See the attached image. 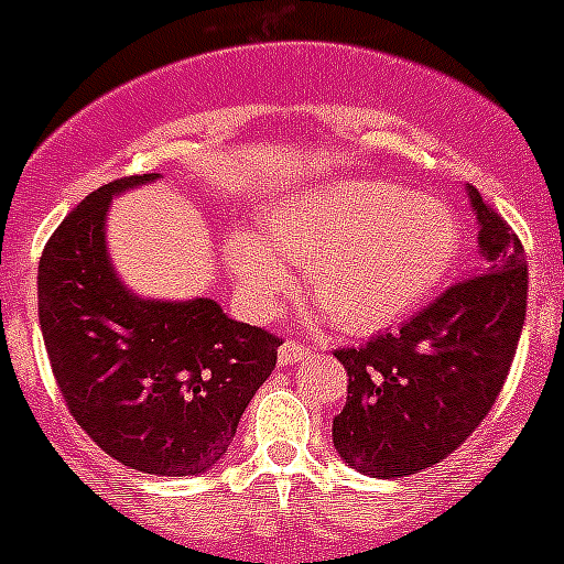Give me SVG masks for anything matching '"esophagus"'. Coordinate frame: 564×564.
Instances as JSON below:
<instances>
[{"label": "esophagus", "instance_id": "34e87169", "mask_svg": "<svg viewBox=\"0 0 564 564\" xmlns=\"http://www.w3.org/2000/svg\"><path fill=\"white\" fill-rule=\"evenodd\" d=\"M306 356H310V347H304L301 345V341H283L281 345V350H278V361H281V365H295V361H301V359H306Z\"/></svg>", "mask_w": 564, "mask_h": 564}]
</instances>
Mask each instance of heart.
I'll list each match as a JSON object with an SVG mask.
<instances>
[{
  "label": "heart",
  "instance_id": "1",
  "mask_svg": "<svg viewBox=\"0 0 564 564\" xmlns=\"http://www.w3.org/2000/svg\"><path fill=\"white\" fill-rule=\"evenodd\" d=\"M267 237L237 231L226 260L258 313L304 267V290L347 333L400 324L441 290L464 246L460 219L441 196L386 178H345L301 191L269 214Z\"/></svg>",
  "mask_w": 564,
  "mask_h": 564
}]
</instances>
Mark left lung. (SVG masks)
Returning a JSON list of instances; mask_svg holds the SVG:
<instances>
[{"mask_svg":"<svg viewBox=\"0 0 564 564\" xmlns=\"http://www.w3.org/2000/svg\"><path fill=\"white\" fill-rule=\"evenodd\" d=\"M478 217L480 272L448 286L400 333L341 347L347 402L333 446L370 478L441 464L496 405L528 315V260L507 219L466 185Z\"/></svg>","mask_w":564,"mask_h":564,"instance_id":"8db88e82","label":"left lung"}]
</instances>
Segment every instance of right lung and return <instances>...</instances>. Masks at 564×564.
<instances>
[{"instance_id": "obj_1", "label": "right lung", "mask_w": 564, "mask_h": 564, "mask_svg": "<svg viewBox=\"0 0 564 564\" xmlns=\"http://www.w3.org/2000/svg\"><path fill=\"white\" fill-rule=\"evenodd\" d=\"M159 173L123 176L77 205L45 242L36 301L54 379L77 425L118 464L199 475L226 455L281 338L228 318L210 297L148 301L107 254L112 196Z\"/></svg>"}]
</instances>
